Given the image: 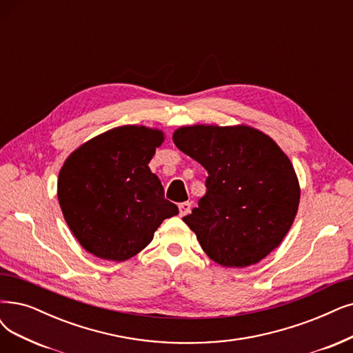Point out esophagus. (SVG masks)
Segmentation results:
<instances>
[{"label": "esophagus", "mask_w": 353, "mask_h": 353, "mask_svg": "<svg viewBox=\"0 0 353 353\" xmlns=\"http://www.w3.org/2000/svg\"><path fill=\"white\" fill-rule=\"evenodd\" d=\"M178 208H179V214L184 217V216H187L190 211H191V203L190 201H185V203H181L179 205H178Z\"/></svg>", "instance_id": "obj_1"}]
</instances>
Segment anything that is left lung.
<instances>
[{
  "mask_svg": "<svg viewBox=\"0 0 353 353\" xmlns=\"http://www.w3.org/2000/svg\"><path fill=\"white\" fill-rule=\"evenodd\" d=\"M172 139L208 172L199 207L182 219L203 250L223 266L258 263L283 242L299 210V179L287 154L248 125H191Z\"/></svg>",
  "mask_w": 353,
  "mask_h": 353,
  "instance_id": "left-lung-1",
  "label": "left lung"
}]
</instances>
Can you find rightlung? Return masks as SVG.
Masks as SVG:
<instances>
[{"label":"right lung","instance_id":"obj_1","mask_svg":"<svg viewBox=\"0 0 353 353\" xmlns=\"http://www.w3.org/2000/svg\"><path fill=\"white\" fill-rule=\"evenodd\" d=\"M161 130L123 125L91 139L65 161L58 179L63 217L94 256L121 262L145 249L178 207L165 199L149 162Z\"/></svg>","mask_w":353,"mask_h":353}]
</instances>
